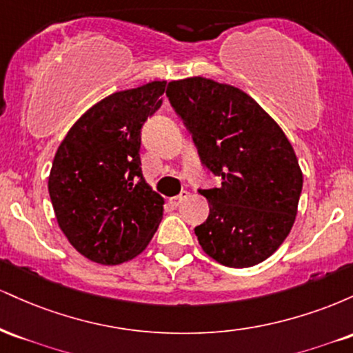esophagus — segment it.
<instances>
[{"instance_id":"esophagus-1","label":"esophagus","mask_w":353,"mask_h":353,"mask_svg":"<svg viewBox=\"0 0 353 353\" xmlns=\"http://www.w3.org/2000/svg\"><path fill=\"white\" fill-rule=\"evenodd\" d=\"M184 199H188V190H182V192L177 194V196L171 197V204L172 205H179Z\"/></svg>"}]
</instances>
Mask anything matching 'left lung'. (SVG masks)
<instances>
[{
  "label": "left lung",
  "instance_id": "obj_1",
  "mask_svg": "<svg viewBox=\"0 0 353 353\" xmlns=\"http://www.w3.org/2000/svg\"><path fill=\"white\" fill-rule=\"evenodd\" d=\"M169 101L199 152L221 177L199 189L209 217L194 229L205 254L244 269L270 257L289 236L302 192V171L279 124L241 89L216 81H171Z\"/></svg>",
  "mask_w": 353,
  "mask_h": 353
}]
</instances>
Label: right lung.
<instances>
[{
    "mask_svg": "<svg viewBox=\"0 0 353 353\" xmlns=\"http://www.w3.org/2000/svg\"><path fill=\"white\" fill-rule=\"evenodd\" d=\"M165 81L108 96L76 121L56 151L48 190L56 221L89 261L116 265L148 247L164 199L141 169V129L163 104Z\"/></svg>",
    "mask_w": 353,
    "mask_h": 353,
    "instance_id": "right-lung-1",
    "label": "right lung"
}]
</instances>
